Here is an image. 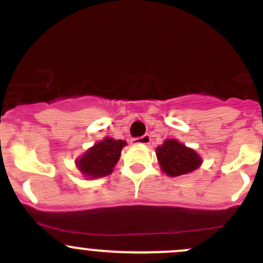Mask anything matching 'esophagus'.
<instances>
[{
  "mask_svg": "<svg viewBox=\"0 0 263 263\" xmlns=\"http://www.w3.org/2000/svg\"><path fill=\"white\" fill-rule=\"evenodd\" d=\"M132 141H134L135 144L148 145L151 141V137H150V135H144V136H141V137H136V139H134Z\"/></svg>",
  "mask_w": 263,
  "mask_h": 263,
  "instance_id": "obj_1",
  "label": "esophagus"
}]
</instances>
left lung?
<instances>
[{
    "label": "left lung",
    "instance_id": "left-lung-1",
    "mask_svg": "<svg viewBox=\"0 0 263 263\" xmlns=\"http://www.w3.org/2000/svg\"><path fill=\"white\" fill-rule=\"evenodd\" d=\"M156 156L160 168L166 176L179 177L200 168L202 159L192 148L177 140H165L156 148Z\"/></svg>",
    "mask_w": 263,
    "mask_h": 263
}]
</instances>
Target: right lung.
<instances>
[{"instance_id":"add662e5","label":"right lung","mask_w":263,"mask_h":263,"mask_svg":"<svg viewBox=\"0 0 263 263\" xmlns=\"http://www.w3.org/2000/svg\"><path fill=\"white\" fill-rule=\"evenodd\" d=\"M126 145L127 142L123 140L105 137L103 141L95 144L81 158H79L76 160V166L85 177L90 179L109 176L117 161L119 160L122 148Z\"/></svg>"}]
</instances>
